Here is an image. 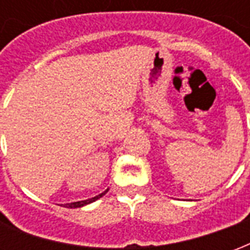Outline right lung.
I'll use <instances>...</instances> for the list:
<instances>
[{
  "mask_svg": "<svg viewBox=\"0 0 250 250\" xmlns=\"http://www.w3.org/2000/svg\"><path fill=\"white\" fill-rule=\"evenodd\" d=\"M108 191V188L105 190V191H103L102 194H99V195H96V197H93V198H89V199H85V201H77V202H71V204H65L64 206L65 208H69V209H75V208H82V206H85V205L91 204V202H95L96 199L102 198L104 194Z\"/></svg>",
  "mask_w": 250,
  "mask_h": 250,
  "instance_id": "right-lung-1",
  "label": "right lung"
}]
</instances>
